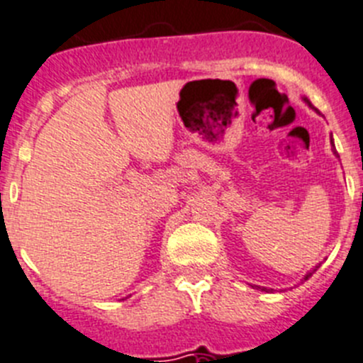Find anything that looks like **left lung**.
<instances>
[{"mask_svg": "<svg viewBox=\"0 0 363 363\" xmlns=\"http://www.w3.org/2000/svg\"><path fill=\"white\" fill-rule=\"evenodd\" d=\"M303 101H306V103H308L309 106H311V103H309L308 99H303ZM333 146H335V145H333ZM335 153H336V152H335ZM316 267H318V266H316ZM316 267H315V269H313V271H316ZM309 277H311V273H308V275H306V279H303V280H308ZM253 287H257V289H262V291H267V287H259V286H253Z\"/></svg>", "mask_w": 363, "mask_h": 363, "instance_id": "8db88e82", "label": "left lung"}]
</instances>
